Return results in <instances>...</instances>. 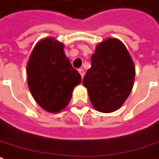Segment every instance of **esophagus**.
Returning <instances> with one entry per match:
<instances>
[{
	"mask_svg": "<svg viewBox=\"0 0 159 159\" xmlns=\"http://www.w3.org/2000/svg\"><path fill=\"white\" fill-rule=\"evenodd\" d=\"M79 72H80V74L81 75V78L84 77V75H85V71L82 69V68H80V69H79Z\"/></svg>",
	"mask_w": 159,
	"mask_h": 159,
	"instance_id": "obj_1",
	"label": "esophagus"
}]
</instances>
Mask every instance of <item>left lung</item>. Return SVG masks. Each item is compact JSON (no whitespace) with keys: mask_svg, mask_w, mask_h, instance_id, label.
Returning <instances> with one entry per match:
<instances>
[{"mask_svg":"<svg viewBox=\"0 0 159 159\" xmlns=\"http://www.w3.org/2000/svg\"><path fill=\"white\" fill-rule=\"evenodd\" d=\"M83 80L93 107L111 113L122 107L131 92L135 66L125 45L116 38L100 43Z\"/></svg>","mask_w":159,"mask_h":159,"instance_id":"8db88e82","label":"left lung"}]
</instances>
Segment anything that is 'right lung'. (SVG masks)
I'll list each match as a JSON object with an SVG mask.
<instances>
[{
	"label": "right lung",
	"mask_w": 159,
	"mask_h": 159,
	"mask_svg": "<svg viewBox=\"0 0 159 159\" xmlns=\"http://www.w3.org/2000/svg\"><path fill=\"white\" fill-rule=\"evenodd\" d=\"M28 86L33 98L44 110L58 113L68 105L81 76L72 66L64 44L44 38L35 45L27 64Z\"/></svg>",
	"instance_id": "add662e5"
}]
</instances>
